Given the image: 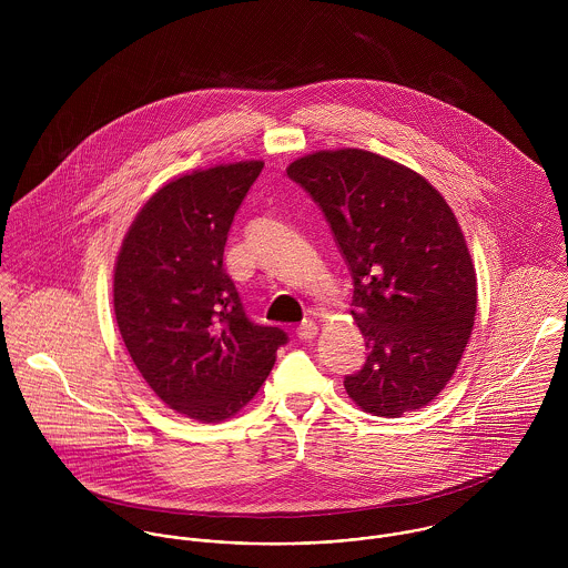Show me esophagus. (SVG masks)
Returning a JSON list of instances; mask_svg holds the SVG:
<instances>
[{
    "label": "esophagus",
    "instance_id": "obj_1",
    "mask_svg": "<svg viewBox=\"0 0 568 568\" xmlns=\"http://www.w3.org/2000/svg\"><path fill=\"white\" fill-rule=\"evenodd\" d=\"M317 332H320V325L315 324V322H311V320H306L304 324L297 327V336H300L302 341H313V338L317 336Z\"/></svg>",
    "mask_w": 568,
    "mask_h": 568
}]
</instances>
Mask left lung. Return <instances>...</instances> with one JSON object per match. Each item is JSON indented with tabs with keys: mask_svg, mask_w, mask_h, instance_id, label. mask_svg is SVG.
I'll return each instance as SVG.
<instances>
[{
	"mask_svg": "<svg viewBox=\"0 0 568 568\" xmlns=\"http://www.w3.org/2000/svg\"><path fill=\"white\" fill-rule=\"evenodd\" d=\"M322 207L352 280L367 361L343 381L365 413L400 417L453 378L477 315V273L446 199L415 170L361 149L286 168Z\"/></svg>",
	"mask_w": 568,
	"mask_h": 568,
	"instance_id": "8db88e82",
	"label": "left lung"
}]
</instances>
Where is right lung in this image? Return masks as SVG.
<instances>
[{"label":"right lung","mask_w":568,"mask_h":568,"mask_svg":"<svg viewBox=\"0 0 568 568\" xmlns=\"http://www.w3.org/2000/svg\"><path fill=\"white\" fill-rule=\"evenodd\" d=\"M264 162L219 163L162 185L131 223L113 268L122 341L155 396L216 424L266 381L286 332L244 315L223 253Z\"/></svg>","instance_id":"obj_1"}]
</instances>
